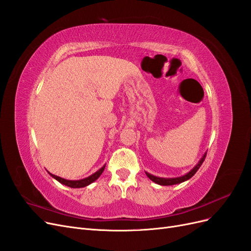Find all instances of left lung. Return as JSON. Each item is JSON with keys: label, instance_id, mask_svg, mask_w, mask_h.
I'll use <instances>...</instances> for the list:
<instances>
[{"label": "left lung", "instance_id": "obj_1", "mask_svg": "<svg viewBox=\"0 0 251 251\" xmlns=\"http://www.w3.org/2000/svg\"><path fill=\"white\" fill-rule=\"evenodd\" d=\"M205 155H206V152H204V153L202 154V157L201 158V160L198 161V163L196 164V165H195L191 170H190L189 172H187L186 175L181 176H177V177H160V176H152V175L149 174V172H146V171H145V174H146V176H148V177H149L151 180H152L153 183L158 184V185H161V186L177 185V184L183 183V181L188 180L189 178H191V177L196 174V171H197L198 169H200V167L201 166V164L203 163Z\"/></svg>", "mask_w": 251, "mask_h": 251}]
</instances>
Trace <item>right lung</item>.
Returning <instances> with one entry per match:
<instances>
[{"instance_id":"add662e5","label":"right lung","mask_w":251,"mask_h":251,"mask_svg":"<svg viewBox=\"0 0 251 251\" xmlns=\"http://www.w3.org/2000/svg\"><path fill=\"white\" fill-rule=\"evenodd\" d=\"M105 167H106V164L103 165L101 168H100L97 172H94L93 175L89 176L88 177H85V178H82V179H77V180H71V179H65L63 177H60V176H57L55 175H51L50 172H49V175L55 178L56 180H58L59 183H61L62 185H65L67 187H71V188H84L86 186L90 185L91 183H93V181H96L100 176V175L102 174V171L105 170Z\"/></svg>"}]
</instances>
